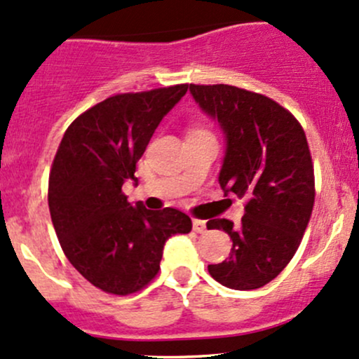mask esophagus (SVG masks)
I'll return each mask as SVG.
<instances>
[{"instance_id": "1", "label": "esophagus", "mask_w": 359, "mask_h": 359, "mask_svg": "<svg viewBox=\"0 0 359 359\" xmlns=\"http://www.w3.org/2000/svg\"><path fill=\"white\" fill-rule=\"evenodd\" d=\"M194 231H195V233H205L207 222L200 221V219H194Z\"/></svg>"}]
</instances>
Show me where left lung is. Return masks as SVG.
<instances>
[{
	"instance_id": "8db88e82",
	"label": "left lung",
	"mask_w": 359,
	"mask_h": 359,
	"mask_svg": "<svg viewBox=\"0 0 359 359\" xmlns=\"http://www.w3.org/2000/svg\"><path fill=\"white\" fill-rule=\"evenodd\" d=\"M190 94L224 133L219 183L246 202L241 222L210 219L233 241L209 265L222 286L248 291L276 279L298 250L315 202L313 164L296 118L272 99L233 86H190Z\"/></svg>"
}]
</instances>
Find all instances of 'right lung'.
<instances>
[{
	"label": "right lung",
	"instance_id": "obj_1",
	"mask_svg": "<svg viewBox=\"0 0 359 359\" xmlns=\"http://www.w3.org/2000/svg\"><path fill=\"white\" fill-rule=\"evenodd\" d=\"M188 86L119 94L68 126L49 175V212L61 248L90 284L132 294L159 271L165 241L191 231V219L165 207L149 210L123 195L163 118Z\"/></svg>",
	"mask_w": 359,
	"mask_h": 359
}]
</instances>
